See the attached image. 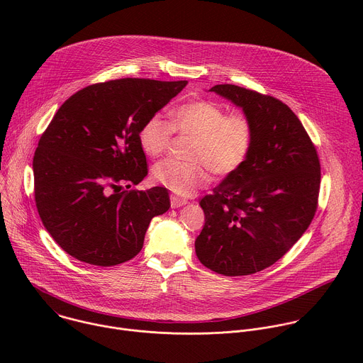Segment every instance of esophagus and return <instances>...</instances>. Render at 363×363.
Returning a JSON list of instances; mask_svg holds the SVG:
<instances>
[{"label":"esophagus","instance_id":"34e87169","mask_svg":"<svg viewBox=\"0 0 363 363\" xmlns=\"http://www.w3.org/2000/svg\"><path fill=\"white\" fill-rule=\"evenodd\" d=\"M188 203V201L185 198H181L178 195H171V206L172 208H179V206Z\"/></svg>","mask_w":363,"mask_h":363}]
</instances>
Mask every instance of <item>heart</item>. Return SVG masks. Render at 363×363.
<instances>
[{
    "mask_svg": "<svg viewBox=\"0 0 363 363\" xmlns=\"http://www.w3.org/2000/svg\"><path fill=\"white\" fill-rule=\"evenodd\" d=\"M195 139L188 162L167 160L153 167V179L179 195H192L208 184L211 171L227 178L248 161L255 142V126L245 112H231L220 103L196 99L184 103L172 115V123L161 115L149 116L139 128L138 139L149 157H162L174 133Z\"/></svg>",
    "mask_w": 363,
    "mask_h": 363,
    "instance_id": "obj_1",
    "label": "heart"
}]
</instances>
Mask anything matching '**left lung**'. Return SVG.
<instances>
[{
  "mask_svg": "<svg viewBox=\"0 0 363 363\" xmlns=\"http://www.w3.org/2000/svg\"><path fill=\"white\" fill-rule=\"evenodd\" d=\"M254 122L247 164L199 205L205 224L195 240L199 262L223 276L262 272L296 244L312 223L320 191L315 143L281 100L235 84L211 87Z\"/></svg>",
  "mask_w": 363,
  "mask_h": 363,
  "instance_id": "1",
  "label": "left lung"
}]
</instances>
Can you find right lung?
<instances>
[{
    "mask_svg": "<svg viewBox=\"0 0 363 363\" xmlns=\"http://www.w3.org/2000/svg\"><path fill=\"white\" fill-rule=\"evenodd\" d=\"M186 83L135 77L94 83L70 96L51 119L33 160L34 199L43 225L67 254L112 267L142 250L150 220L171 203L164 186L129 189L147 175L139 128Z\"/></svg>",
    "mask_w": 363,
    "mask_h": 363,
    "instance_id": "right-lung-1",
    "label": "right lung"
}]
</instances>
